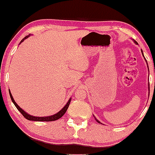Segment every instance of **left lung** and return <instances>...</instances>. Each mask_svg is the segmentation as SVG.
<instances>
[{"instance_id":"obj_1","label":"left lung","mask_w":155,"mask_h":155,"mask_svg":"<svg viewBox=\"0 0 155 155\" xmlns=\"http://www.w3.org/2000/svg\"><path fill=\"white\" fill-rule=\"evenodd\" d=\"M133 41H134V43H135V45H138V42H137V41H135V40H134V39H133ZM141 53H142V55H143V58H144V59H145L146 62H147V60H146L145 57H144V55H143V51H142V50H141ZM147 67H148V69H149V66H148V64H147ZM148 86H149V83H148ZM94 119H96V121H97V122H98V123H100V124H102V123H101V122H100V121H99V120H97V119H96V118H95V116H94Z\"/></svg>"}]
</instances>
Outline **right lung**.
Here are the masks:
<instances>
[{"mask_svg":"<svg viewBox=\"0 0 155 155\" xmlns=\"http://www.w3.org/2000/svg\"><path fill=\"white\" fill-rule=\"evenodd\" d=\"M30 36H31V34H29V35L25 36V37H24L23 39L21 40V41H20V43H22V41H24V40L27 39V38H28ZM9 95H10V97H11V100L12 101V102H13V103H14V105H15V107H17V110H18L20 113H21V114H22V116H23L26 119L29 120V121H55V120H58V119H60L61 117H62V116H64V114H65L66 111L67 110V109H68V107H69V104H70L71 100H72V98L69 99L68 102H67V103L65 105H64V107H63V108H62L60 111H58V112L57 113V114H54V115L49 116H42V117H39V116H31V115H30V114H28V113H26L25 110H22L21 107H20V106H19L16 103V102H15V100H14L13 97H12V95L11 91H9Z\"/></svg>","mask_w":155,"mask_h":155,"instance_id":"right-lung-1","label":"right lung"}]
</instances>
